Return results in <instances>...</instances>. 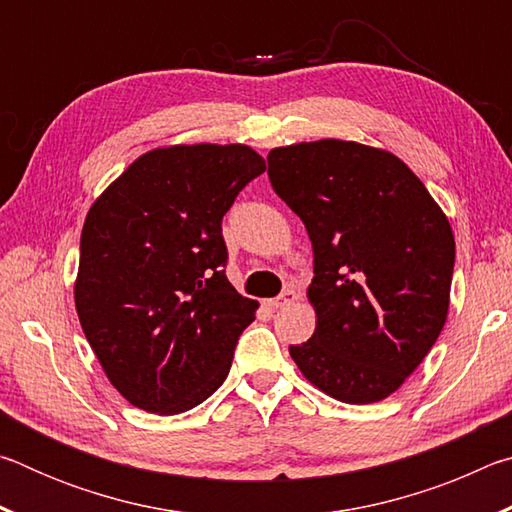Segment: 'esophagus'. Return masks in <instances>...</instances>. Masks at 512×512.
<instances>
[{
  "mask_svg": "<svg viewBox=\"0 0 512 512\" xmlns=\"http://www.w3.org/2000/svg\"><path fill=\"white\" fill-rule=\"evenodd\" d=\"M296 300H298V293L293 291V289H287V291H282L275 300H268V307H271V309H284V307L293 305V302H296Z\"/></svg>",
  "mask_w": 512,
  "mask_h": 512,
  "instance_id": "esophagus-1",
  "label": "esophagus"
}]
</instances>
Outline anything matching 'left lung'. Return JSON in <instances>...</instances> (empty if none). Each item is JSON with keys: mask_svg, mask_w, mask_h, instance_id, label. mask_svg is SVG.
I'll return each mask as SVG.
<instances>
[{"mask_svg": "<svg viewBox=\"0 0 512 512\" xmlns=\"http://www.w3.org/2000/svg\"><path fill=\"white\" fill-rule=\"evenodd\" d=\"M275 194L314 248L307 298L316 332L289 352L318 391L386 400L443 332L454 232L422 180L391 151L316 140L268 153Z\"/></svg>", "mask_w": 512, "mask_h": 512, "instance_id": "1", "label": "left lung"}]
</instances>
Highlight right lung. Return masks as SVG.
<instances>
[{
	"mask_svg": "<svg viewBox=\"0 0 512 512\" xmlns=\"http://www.w3.org/2000/svg\"><path fill=\"white\" fill-rule=\"evenodd\" d=\"M266 169L246 144H173L137 158L85 216L74 302L121 397L155 415L205 402L257 302L225 277L221 219Z\"/></svg>",
	"mask_w": 512,
	"mask_h": 512,
	"instance_id": "right-lung-1",
	"label": "right lung"
}]
</instances>
